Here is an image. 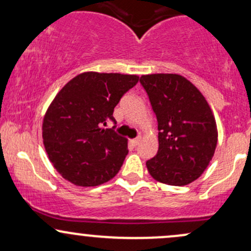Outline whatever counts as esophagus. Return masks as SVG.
<instances>
[{
  "mask_svg": "<svg viewBox=\"0 0 251 251\" xmlns=\"http://www.w3.org/2000/svg\"><path fill=\"white\" fill-rule=\"evenodd\" d=\"M140 140H142V137H137V138H135V139H132V140H131L132 145H133V146H137L138 144L140 143Z\"/></svg>",
  "mask_w": 251,
  "mask_h": 251,
  "instance_id": "obj_1",
  "label": "esophagus"
}]
</instances>
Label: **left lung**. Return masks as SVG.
<instances>
[{
    "label": "left lung",
    "instance_id": "1",
    "mask_svg": "<svg viewBox=\"0 0 251 251\" xmlns=\"http://www.w3.org/2000/svg\"><path fill=\"white\" fill-rule=\"evenodd\" d=\"M158 122L157 154L146 162L150 175L168 185L197 179L208 168L217 145V126L208 101L178 74L140 77Z\"/></svg>",
    "mask_w": 251,
    "mask_h": 251
}]
</instances>
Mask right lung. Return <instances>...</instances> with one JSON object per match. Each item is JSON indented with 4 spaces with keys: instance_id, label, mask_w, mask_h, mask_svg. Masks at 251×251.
I'll use <instances>...</instances> for the list:
<instances>
[{
    "instance_id": "1",
    "label": "right lung",
    "mask_w": 251,
    "mask_h": 251,
    "mask_svg": "<svg viewBox=\"0 0 251 251\" xmlns=\"http://www.w3.org/2000/svg\"><path fill=\"white\" fill-rule=\"evenodd\" d=\"M139 76L86 72L56 94L42 124L48 158L65 179L79 186H97L116 176L128 153L127 139L113 128L114 107Z\"/></svg>"
}]
</instances>
